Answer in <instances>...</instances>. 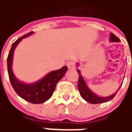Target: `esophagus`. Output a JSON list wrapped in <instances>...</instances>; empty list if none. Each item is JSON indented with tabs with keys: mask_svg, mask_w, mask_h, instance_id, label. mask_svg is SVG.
I'll return each instance as SVG.
<instances>
[{
	"mask_svg": "<svg viewBox=\"0 0 132 132\" xmlns=\"http://www.w3.org/2000/svg\"><path fill=\"white\" fill-rule=\"evenodd\" d=\"M67 67L69 68V69H75V67H76V63L73 61V60H72V61H69V62H68L67 63Z\"/></svg>",
	"mask_w": 132,
	"mask_h": 132,
	"instance_id": "1",
	"label": "esophagus"
}]
</instances>
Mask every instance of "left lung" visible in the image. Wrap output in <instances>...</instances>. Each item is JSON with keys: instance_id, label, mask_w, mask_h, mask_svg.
I'll list each match as a JSON object with an SVG mask.
<instances>
[{"instance_id": "left-lung-1", "label": "left lung", "mask_w": 132, "mask_h": 132, "mask_svg": "<svg viewBox=\"0 0 132 132\" xmlns=\"http://www.w3.org/2000/svg\"><path fill=\"white\" fill-rule=\"evenodd\" d=\"M110 41L112 42H119L120 40L119 38L113 34H110ZM77 72L79 73V80H78V89L79 91V93L81 95V96L82 97V98H84L86 102L91 103V104H98V103H103V102H109L110 101L111 99H112L115 95H116V93L118 92L119 90L118 89V91L116 92H115L114 94L109 95V96H107V97H100V96H98L96 94H95L94 92H92L89 87L87 86L82 76L81 75V72L79 71V69H77Z\"/></svg>"}]
</instances>
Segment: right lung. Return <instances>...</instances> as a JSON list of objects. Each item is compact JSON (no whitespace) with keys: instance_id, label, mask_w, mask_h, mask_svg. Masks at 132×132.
<instances>
[{"instance_id":"add662e5","label":"right lung","mask_w":132,"mask_h":132,"mask_svg":"<svg viewBox=\"0 0 132 132\" xmlns=\"http://www.w3.org/2000/svg\"><path fill=\"white\" fill-rule=\"evenodd\" d=\"M34 32H30L23 37H20L16 40L11 46V49L9 52L7 56V71L9 75V79L12 85L14 91L16 94L23 98L24 100L33 103V104H40L46 101H47L53 95L55 90L56 83L63 78L65 75L66 71L68 70L67 66H63V68L52 71L48 73L44 78L39 80L34 83H24L20 82L14 76L12 71V61H13V56L14 50L18 43L23 40V38L27 37L29 35H31Z\"/></svg>"}]
</instances>
